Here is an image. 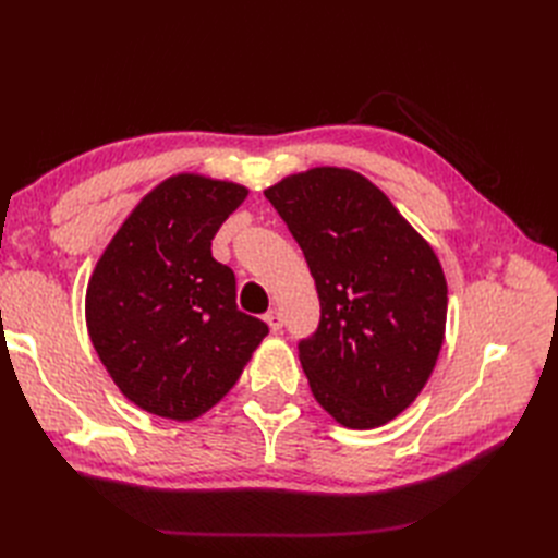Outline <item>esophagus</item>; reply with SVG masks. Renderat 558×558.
I'll use <instances>...</instances> for the list:
<instances>
[{
    "label": "esophagus",
    "mask_w": 558,
    "mask_h": 558,
    "mask_svg": "<svg viewBox=\"0 0 558 558\" xmlns=\"http://www.w3.org/2000/svg\"><path fill=\"white\" fill-rule=\"evenodd\" d=\"M265 324L269 326V330H281V326H283V318H281V312L279 310H269L267 314H265Z\"/></svg>",
    "instance_id": "1"
}]
</instances>
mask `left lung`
<instances>
[{
  "instance_id": "8db88e82",
  "label": "left lung",
  "mask_w": 558,
  "mask_h": 558,
  "mask_svg": "<svg viewBox=\"0 0 558 558\" xmlns=\"http://www.w3.org/2000/svg\"><path fill=\"white\" fill-rule=\"evenodd\" d=\"M265 197L300 244L320 302L298 344L316 402L367 430L404 412L440 356L447 279L433 246L377 185L347 167H312Z\"/></svg>"
}]
</instances>
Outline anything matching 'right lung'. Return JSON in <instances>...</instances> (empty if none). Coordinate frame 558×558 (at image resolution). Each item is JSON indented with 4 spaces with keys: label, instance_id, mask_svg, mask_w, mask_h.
<instances>
[{
    "label": "right lung",
    "instance_id": "1",
    "mask_svg": "<svg viewBox=\"0 0 558 558\" xmlns=\"http://www.w3.org/2000/svg\"><path fill=\"white\" fill-rule=\"evenodd\" d=\"M248 189L181 172L130 211L99 256L86 326L121 393L148 414L193 421L240 379L267 326L238 310L211 240Z\"/></svg>",
    "mask_w": 558,
    "mask_h": 558
}]
</instances>
